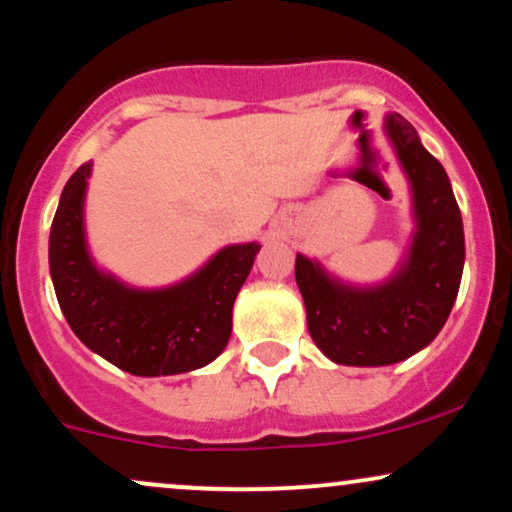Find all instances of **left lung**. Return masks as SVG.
I'll use <instances>...</instances> for the list:
<instances>
[{
  "mask_svg": "<svg viewBox=\"0 0 512 512\" xmlns=\"http://www.w3.org/2000/svg\"><path fill=\"white\" fill-rule=\"evenodd\" d=\"M385 134L409 180L414 214V233L395 272L380 284L358 286L296 255L308 332L339 366H390L426 349L460 291L464 228L448 173L402 115H385Z\"/></svg>",
  "mask_w": 512,
  "mask_h": 512,
  "instance_id": "1",
  "label": "left lung"
}]
</instances>
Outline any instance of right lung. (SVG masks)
Returning <instances> with one entry per match:
<instances>
[{"instance_id":"1","label":"right lung","mask_w":512,"mask_h":512,"mask_svg":"<svg viewBox=\"0 0 512 512\" xmlns=\"http://www.w3.org/2000/svg\"><path fill=\"white\" fill-rule=\"evenodd\" d=\"M88 161L64 185L50 228V276L69 327L93 354L142 378L190 373L226 349L233 303L260 243L226 245L195 274L137 289L93 262L86 243Z\"/></svg>"}]
</instances>
